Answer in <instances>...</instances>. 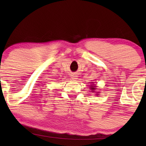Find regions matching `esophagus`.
Wrapping results in <instances>:
<instances>
[{
	"instance_id": "1",
	"label": "esophagus",
	"mask_w": 146,
	"mask_h": 146,
	"mask_svg": "<svg viewBox=\"0 0 146 146\" xmlns=\"http://www.w3.org/2000/svg\"><path fill=\"white\" fill-rule=\"evenodd\" d=\"M71 78H72V79H73V80H76L77 78H78V75H77L76 74H73L71 75Z\"/></svg>"
}]
</instances>
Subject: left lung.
<instances>
[{"instance_id": "left-lung-1", "label": "left lung", "mask_w": 146, "mask_h": 146, "mask_svg": "<svg viewBox=\"0 0 146 146\" xmlns=\"http://www.w3.org/2000/svg\"><path fill=\"white\" fill-rule=\"evenodd\" d=\"M90 88H91L92 90L96 89V88H95V86H94V85H91V86H90ZM93 92H94V91H93Z\"/></svg>"}]
</instances>
